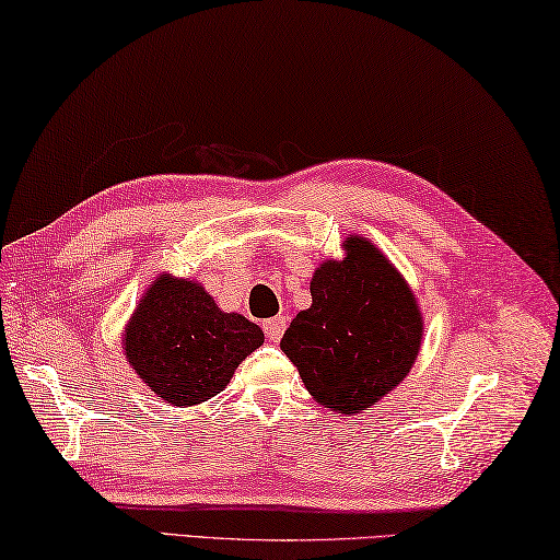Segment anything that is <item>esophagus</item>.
Instances as JSON below:
<instances>
[{
	"instance_id": "34e87169",
	"label": "esophagus",
	"mask_w": 560,
	"mask_h": 560,
	"mask_svg": "<svg viewBox=\"0 0 560 560\" xmlns=\"http://www.w3.org/2000/svg\"><path fill=\"white\" fill-rule=\"evenodd\" d=\"M284 329H288V319H284V316H272V319L262 322V331H266L268 341L272 343H278L282 339Z\"/></svg>"
}]
</instances>
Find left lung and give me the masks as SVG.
Returning a JSON list of instances; mask_svg holds the SVG:
<instances>
[{"instance_id": "1", "label": "left lung", "mask_w": 560, "mask_h": 560, "mask_svg": "<svg viewBox=\"0 0 560 560\" xmlns=\"http://www.w3.org/2000/svg\"><path fill=\"white\" fill-rule=\"evenodd\" d=\"M346 260L312 278V307L294 316L280 348L316 402L358 415L405 380L417 361L421 314L415 294L365 238H348Z\"/></svg>"}]
</instances>
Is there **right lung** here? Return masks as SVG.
<instances>
[{"instance_id":"obj_1","label":"right lung","mask_w":560,"mask_h":560,"mask_svg":"<svg viewBox=\"0 0 560 560\" xmlns=\"http://www.w3.org/2000/svg\"><path fill=\"white\" fill-rule=\"evenodd\" d=\"M260 343L258 324L221 312L202 284L175 278L153 282L124 336L133 371L175 407L199 405L221 393Z\"/></svg>"}]
</instances>
